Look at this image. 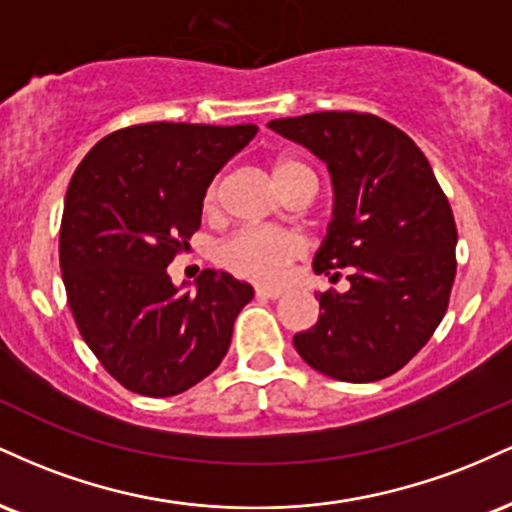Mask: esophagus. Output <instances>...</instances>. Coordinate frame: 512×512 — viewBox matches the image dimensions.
I'll use <instances>...</instances> for the list:
<instances>
[{
  "mask_svg": "<svg viewBox=\"0 0 512 512\" xmlns=\"http://www.w3.org/2000/svg\"><path fill=\"white\" fill-rule=\"evenodd\" d=\"M255 293H257V298H281V296H284V289H272V286H257Z\"/></svg>",
  "mask_w": 512,
  "mask_h": 512,
  "instance_id": "1",
  "label": "esophagus"
}]
</instances>
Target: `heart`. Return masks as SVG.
<instances>
[{
    "label": "heart",
    "mask_w": 512,
    "mask_h": 512,
    "mask_svg": "<svg viewBox=\"0 0 512 512\" xmlns=\"http://www.w3.org/2000/svg\"><path fill=\"white\" fill-rule=\"evenodd\" d=\"M298 175H313L305 163L293 158H279L272 166L274 185L279 192ZM204 214H214L219 207V180H214L204 192ZM303 252L301 240L293 233L272 231V228H245L228 238L219 248V264L240 279L257 281V284H279L293 260Z\"/></svg>",
    "instance_id": "b5f03b06"
}]
</instances>
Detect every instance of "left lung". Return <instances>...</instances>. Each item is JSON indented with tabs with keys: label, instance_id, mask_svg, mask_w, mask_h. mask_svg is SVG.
Segmentation results:
<instances>
[{
	"label": "left lung",
	"instance_id": "left-lung-1",
	"mask_svg": "<svg viewBox=\"0 0 512 512\" xmlns=\"http://www.w3.org/2000/svg\"><path fill=\"white\" fill-rule=\"evenodd\" d=\"M269 127L327 163L332 221L315 274L349 291H325L320 317L293 346L310 368L344 383H375L421 351L448 310L457 228L431 163L402 129L368 113L281 117Z\"/></svg>",
	"mask_w": 512,
	"mask_h": 512
}]
</instances>
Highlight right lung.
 I'll return each mask as SVG.
<instances>
[{
	"mask_svg": "<svg viewBox=\"0 0 512 512\" xmlns=\"http://www.w3.org/2000/svg\"><path fill=\"white\" fill-rule=\"evenodd\" d=\"M255 125L151 122L117 129L69 182L60 267L88 349L127 390L173 397L219 368L248 281L204 269L175 286L168 264L190 248L214 175L250 144Z\"/></svg>",
	"mask_w": 512,
	"mask_h": 512,
	"instance_id": "right-lung-1",
	"label": "right lung"
}]
</instances>
